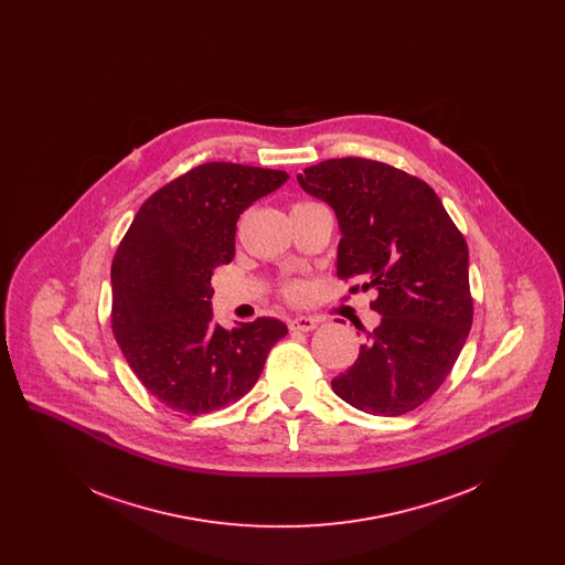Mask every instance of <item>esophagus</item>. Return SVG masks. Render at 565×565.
<instances>
[{
    "label": "esophagus",
    "mask_w": 565,
    "mask_h": 565,
    "mask_svg": "<svg viewBox=\"0 0 565 565\" xmlns=\"http://www.w3.org/2000/svg\"><path fill=\"white\" fill-rule=\"evenodd\" d=\"M316 326H318V320L309 318V316H298L295 320H290V330H295V332H311Z\"/></svg>",
    "instance_id": "obj_1"
}]
</instances>
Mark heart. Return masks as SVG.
<instances>
[{
    "mask_svg": "<svg viewBox=\"0 0 565 565\" xmlns=\"http://www.w3.org/2000/svg\"><path fill=\"white\" fill-rule=\"evenodd\" d=\"M302 205H309V203H302ZM302 205H296V207H302ZM288 295L292 296V298H300V296L305 295V288L302 286H292L288 290Z\"/></svg>",
    "mask_w": 565,
    "mask_h": 565,
    "instance_id": "1",
    "label": "heart"
}]
</instances>
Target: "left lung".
<instances>
[{
    "mask_svg": "<svg viewBox=\"0 0 565 565\" xmlns=\"http://www.w3.org/2000/svg\"><path fill=\"white\" fill-rule=\"evenodd\" d=\"M296 180L334 210L337 275L373 288L381 316L355 364L332 379L334 394L383 417L417 408L451 373L472 326L468 245L436 192L385 162L330 159Z\"/></svg>",
    "mask_w": 565,
    "mask_h": 565,
    "instance_id": "8db88e82",
    "label": "left lung"
}]
</instances>
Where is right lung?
I'll use <instances>...</instances> for the list:
<instances>
[{"label": "right lung", "mask_w": 565, "mask_h": 565, "mask_svg": "<svg viewBox=\"0 0 565 565\" xmlns=\"http://www.w3.org/2000/svg\"><path fill=\"white\" fill-rule=\"evenodd\" d=\"M290 175L205 162L154 192L111 263V330L135 375L164 406L201 415L243 398L288 334L275 318L224 330L212 270L235 256L237 220Z\"/></svg>", "instance_id": "right-lung-1"}]
</instances>
